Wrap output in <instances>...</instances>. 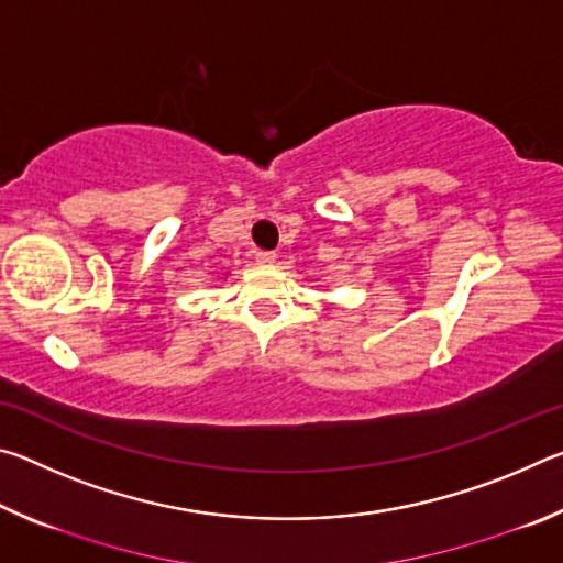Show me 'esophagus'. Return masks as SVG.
Returning a JSON list of instances; mask_svg holds the SVG:
<instances>
[{
	"label": "esophagus",
	"instance_id": "34e87169",
	"mask_svg": "<svg viewBox=\"0 0 563 563\" xmlns=\"http://www.w3.org/2000/svg\"><path fill=\"white\" fill-rule=\"evenodd\" d=\"M255 261H258L261 265H273L275 261H278V255L271 253V251H258V253H255Z\"/></svg>",
	"mask_w": 563,
	"mask_h": 563
}]
</instances>
